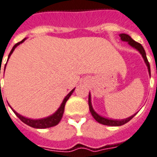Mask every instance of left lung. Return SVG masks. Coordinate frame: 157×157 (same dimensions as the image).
Listing matches in <instances>:
<instances>
[{
  "label": "left lung",
  "instance_id": "8db88e82",
  "mask_svg": "<svg viewBox=\"0 0 157 157\" xmlns=\"http://www.w3.org/2000/svg\"><path fill=\"white\" fill-rule=\"evenodd\" d=\"M119 36H120L121 39L124 42H127V43H129L130 45L133 47L134 48H136V50H138L140 53L142 55L143 58L144 59L145 63H146V65L147 66V69H148V72L149 75L151 76V70H150V64H149V62L147 60V56H146V52H145L144 49L143 48V46L141 45L140 43H137L135 40L131 38V36H129L128 34H119ZM89 106H90V110L91 112V114L93 115V117L94 118V119L97 121V122H98L99 123L103 125H107V126H122V125L125 124V123H128L132 118H133L134 116L136 115V114H134V115L131 116L129 118H125V119H121V120H114V119H110V118H105L102 116H100L99 114H98L96 112L94 111V109H93V106H92L91 104V96H90V94L89 95Z\"/></svg>",
  "mask_w": 157,
  "mask_h": 157
}]
</instances>
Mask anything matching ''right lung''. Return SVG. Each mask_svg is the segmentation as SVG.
<instances>
[{
    "instance_id": "add662e5",
    "label": "right lung",
    "mask_w": 157,
    "mask_h": 157,
    "mask_svg": "<svg viewBox=\"0 0 157 157\" xmlns=\"http://www.w3.org/2000/svg\"><path fill=\"white\" fill-rule=\"evenodd\" d=\"M25 40V39H24L23 40H21V42H19V43H16V44L13 46V48H12V50H11V52H10V55H9V58H10V56L13 53V52L14 51V49L16 48V47H17V46H18L20 43H23ZM5 69H6V66H5ZM74 90L75 89H73V90L70 92L69 94H67V96L64 98V99H63V102H62L61 105L59 106V108L57 109V111L56 112L55 114H52V115L49 116V117H47V118H41V119H31V118H25V117L21 116V114H19L18 113H17L15 110H13L12 108H11V109H13V111L14 112V114H16L17 117H18L19 119H20L21 122H23L24 123H25V124L28 125V126H30V127H34V128H39V129H43V128H48V127H54V126H56V125L58 124V123H59V121L61 120V118H62V117H63V111H64V106H65L66 101L68 100V98H69L70 96L72 95V94L73 93Z\"/></svg>"
}]
</instances>
